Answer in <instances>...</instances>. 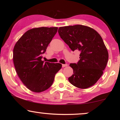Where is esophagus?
Listing matches in <instances>:
<instances>
[{"label": "esophagus", "instance_id": "esophagus-1", "mask_svg": "<svg viewBox=\"0 0 120 120\" xmlns=\"http://www.w3.org/2000/svg\"><path fill=\"white\" fill-rule=\"evenodd\" d=\"M68 66V64H62V67H65Z\"/></svg>", "mask_w": 120, "mask_h": 120}]
</instances>
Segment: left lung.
I'll use <instances>...</instances> for the list:
<instances>
[{
    "label": "left lung",
    "instance_id": "1",
    "mask_svg": "<svg viewBox=\"0 0 120 120\" xmlns=\"http://www.w3.org/2000/svg\"><path fill=\"white\" fill-rule=\"evenodd\" d=\"M58 32L73 51L80 52L78 63L70 64L74 74L69 81L82 89L93 86L103 75L109 58L101 36L94 29L82 25L60 27Z\"/></svg>",
    "mask_w": 120,
    "mask_h": 120
}]
</instances>
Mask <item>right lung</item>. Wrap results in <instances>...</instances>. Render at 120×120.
Masks as SVG:
<instances>
[{
    "label": "right lung",
    "mask_w": 120,
    "mask_h": 120,
    "mask_svg": "<svg viewBox=\"0 0 120 120\" xmlns=\"http://www.w3.org/2000/svg\"><path fill=\"white\" fill-rule=\"evenodd\" d=\"M57 27H40L27 31L15 45L13 61L18 76L23 84L34 92L48 89L56 74L62 68L60 63L41 60L49 44L57 32Z\"/></svg>",
    "instance_id": "add662e5"
}]
</instances>
